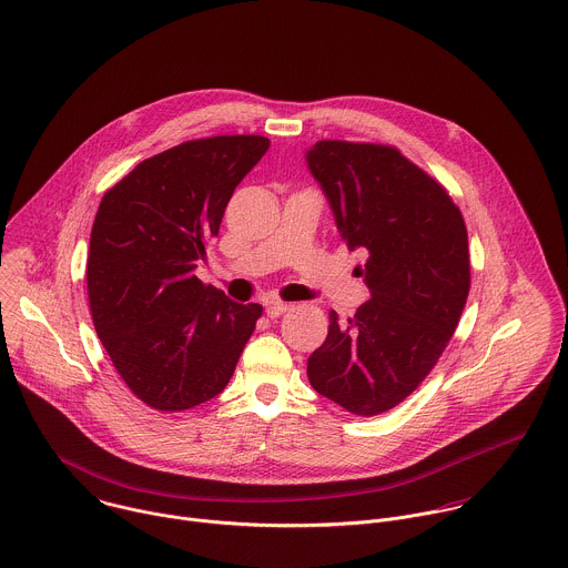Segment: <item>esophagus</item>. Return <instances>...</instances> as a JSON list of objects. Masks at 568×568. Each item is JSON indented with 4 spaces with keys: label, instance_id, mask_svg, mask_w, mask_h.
<instances>
[{
    "label": "esophagus",
    "instance_id": "esophagus-1",
    "mask_svg": "<svg viewBox=\"0 0 568 568\" xmlns=\"http://www.w3.org/2000/svg\"><path fill=\"white\" fill-rule=\"evenodd\" d=\"M287 310H290V305H287V303H281V301H272V303H267V307H265V312H267L270 318H276V316L285 314Z\"/></svg>",
    "mask_w": 568,
    "mask_h": 568
}]
</instances>
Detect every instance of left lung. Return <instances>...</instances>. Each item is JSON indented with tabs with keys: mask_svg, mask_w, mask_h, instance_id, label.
<instances>
[{
	"mask_svg": "<svg viewBox=\"0 0 568 568\" xmlns=\"http://www.w3.org/2000/svg\"><path fill=\"white\" fill-rule=\"evenodd\" d=\"M305 159L343 241L369 254L356 270L372 294L347 323L329 312L307 376L347 412L376 416L425 381L458 327L471 285L465 219L392 145L318 141Z\"/></svg>",
	"mask_w": 568,
	"mask_h": 568,
	"instance_id": "left-lung-1",
	"label": "left lung"
}]
</instances>
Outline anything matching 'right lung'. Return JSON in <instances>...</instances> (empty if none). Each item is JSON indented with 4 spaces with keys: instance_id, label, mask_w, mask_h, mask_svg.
I'll list each match as a JSON object with an SVG mask.
<instances>
[{
    "instance_id": "obj_1",
    "label": "right lung",
    "mask_w": 568,
    "mask_h": 568,
    "mask_svg": "<svg viewBox=\"0 0 568 568\" xmlns=\"http://www.w3.org/2000/svg\"><path fill=\"white\" fill-rule=\"evenodd\" d=\"M267 148L258 134L185 141L141 161L99 203L85 265L92 323L116 374L152 409L219 396L256 327L261 305L230 301L194 270Z\"/></svg>"
}]
</instances>
